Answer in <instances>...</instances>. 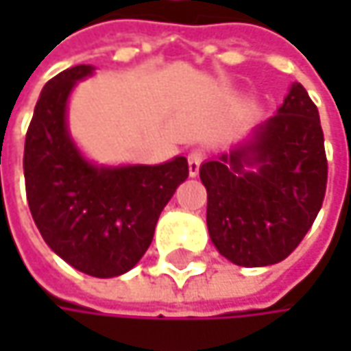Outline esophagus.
Segmentation results:
<instances>
[{
	"label": "esophagus",
	"mask_w": 351,
	"mask_h": 351,
	"mask_svg": "<svg viewBox=\"0 0 351 351\" xmlns=\"http://www.w3.org/2000/svg\"><path fill=\"white\" fill-rule=\"evenodd\" d=\"M203 160H205V152H203L201 148H193V150L189 152V156H187V164H189V176H191V178L199 173V168H201Z\"/></svg>",
	"instance_id": "1"
}]
</instances>
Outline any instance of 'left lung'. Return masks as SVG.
Here are the masks:
<instances>
[{"instance_id":"obj_1","label":"left lung","mask_w":351,"mask_h":351,"mask_svg":"<svg viewBox=\"0 0 351 351\" xmlns=\"http://www.w3.org/2000/svg\"><path fill=\"white\" fill-rule=\"evenodd\" d=\"M199 176L210 240L226 260L244 267L285 260L315 223L328 180L320 117L306 89L293 84L256 141L205 162Z\"/></svg>"}]
</instances>
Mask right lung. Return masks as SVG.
Instances as JSON below:
<instances>
[{
	"label": "right lung",
	"instance_id": "1",
	"mask_svg": "<svg viewBox=\"0 0 351 351\" xmlns=\"http://www.w3.org/2000/svg\"><path fill=\"white\" fill-rule=\"evenodd\" d=\"M91 72L80 64L43 88L25 138V189L36 228L64 262L88 276L115 277L144 256L189 166L183 156L160 166L86 162L66 128V101L75 82Z\"/></svg>",
	"mask_w": 351,
	"mask_h": 351
}]
</instances>
